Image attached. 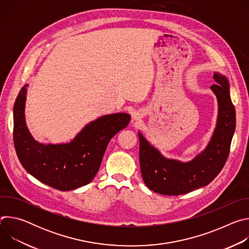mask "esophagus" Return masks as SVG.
Wrapping results in <instances>:
<instances>
[{
  "instance_id": "34e87169",
  "label": "esophagus",
  "mask_w": 249,
  "mask_h": 249,
  "mask_svg": "<svg viewBox=\"0 0 249 249\" xmlns=\"http://www.w3.org/2000/svg\"><path fill=\"white\" fill-rule=\"evenodd\" d=\"M134 119H136V120H139V119H140V115H139V113L134 114Z\"/></svg>"
}]
</instances>
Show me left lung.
<instances>
[{
  "mask_svg": "<svg viewBox=\"0 0 249 249\" xmlns=\"http://www.w3.org/2000/svg\"><path fill=\"white\" fill-rule=\"evenodd\" d=\"M211 87L219 102L217 127L207 149L190 162L163 158L139 133L140 165L146 185L162 195H181L208 185L223 169L231 150L235 129V110L230 96L228 80L214 74Z\"/></svg>",
  "mask_w": 249,
  "mask_h": 249,
  "instance_id": "obj_1",
  "label": "left lung"
}]
</instances>
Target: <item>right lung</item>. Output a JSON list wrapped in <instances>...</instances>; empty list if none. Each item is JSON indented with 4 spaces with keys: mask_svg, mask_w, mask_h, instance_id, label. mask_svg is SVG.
<instances>
[{
    "mask_svg": "<svg viewBox=\"0 0 249 249\" xmlns=\"http://www.w3.org/2000/svg\"><path fill=\"white\" fill-rule=\"evenodd\" d=\"M26 87L14 106V144L24 169L40 182L61 191L89 184L97 173L110 140L130 122V115H104L87 125L69 144L42 145L28 132L24 120Z\"/></svg>",
    "mask_w": 249,
    "mask_h": 249,
    "instance_id": "right-lung-1",
    "label": "right lung"
}]
</instances>
